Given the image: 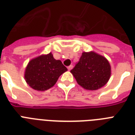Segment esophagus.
<instances>
[{
  "label": "esophagus",
  "instance_id": "34e87169",
  "mask_svg": "<svg viewBox=\"0 0 135 135\" xmlns=\"http://www.w3.org/2000/svg\"><path fill=\"white\" fill-rule=\"evenodd\" d=\"M73 67H74V66H73V65H70V66H68L67 69L69 70H71L72 69H73Z\"/></svg>",
  "mask_w": 135,
  "mask_h": 135
}]
</instances>
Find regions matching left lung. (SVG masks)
<instances>
[{"label": "left lung", "mask_w": 135, "mask_h": 135, "mask_svg": "<svg viewBox=\"0 0 135 135\" xmlns=\"http://www.w3.org/2000/svg\"><path fill=\"white\" fill-rule=\"evenodd\" d=\"M80 86L96 90L106 85L111 76V66L105 57L95 52H83L71 71Z\"/></svg>", "instance_id": "obj_1"}]
</instances>
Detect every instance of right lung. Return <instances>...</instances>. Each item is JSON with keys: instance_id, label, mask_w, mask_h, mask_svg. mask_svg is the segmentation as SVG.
<instances>
[{"instance_id": "right-lung-1", "label": "right lung", "mask_w": 135, "mask_h": 135, "mask_svg": "<svg viewBox=\"0 0 135 135\" xmlns=\"http://www.w3.org/2000/svg\"><path fill=\"white\" fill-rule=\"evenodd\" d=\"M66 71L67 69L62 62L54 59L52 53H49L31 60L24 77L33 89L43 91L52 87L59 76Z\"/></svg>"}]
</instances>
